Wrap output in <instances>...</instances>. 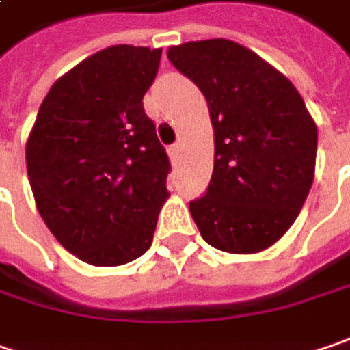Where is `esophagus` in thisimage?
I'll use <instances>...</instances> for the list:
<instances>
[{
    "mask_svg": "<svg viewBox=\"0 0 350 350\" xmlns=\"http://www.w3.org/2000/svg\"><path fill=\"white\" fill-rule=\"evenodd\" d=\"M169 153H171V157H179V153H181V142H177V144H173L171 148H169Z\"/></svg>",
    "mask_w": 350,
    "mask_h": 350,
    "instance_id": "esophagus-1",
    "label": "esophagus"
}]
</instances>
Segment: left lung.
Instances as JSON below:
<instances>
[{
	"instance_id": "8db88e82",
	"label": "left lung",
	"mask_w": 350,
	"mask_h": 350,
	"mask_svg": "<svg viewBox=\"0 0 350 350\" xmlns=\"http://www.w3.org/2000/svg\"><path fill=\"white\" fill-rule=\"evenodd\" d=\"M167 59L208 104L215 167L189 211L204 242L262 252L295 222L315 175L317 126L280 70L228 39L169 46Z\"/></svg>"
}]
</instances>
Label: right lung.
Masks as SVG:
<instances>
[{
	"label": "right lung",
	"instance_id": "add662e5",
	"mask_svg": "<svg viewBox=\"0 0 350 350\" xmlns=\"http://www.w3.org/2000/svg\"><path fill=\"white\" fill-rule=\"evenodd\" d=\"M161 49L114 44L79 62L44 96L25 148L37 211L92 266H122L151 246L171 163L144 96Z\"/></svg>",
	"mask_w": 350,
	"mask_h": 350
}]
</instances>
